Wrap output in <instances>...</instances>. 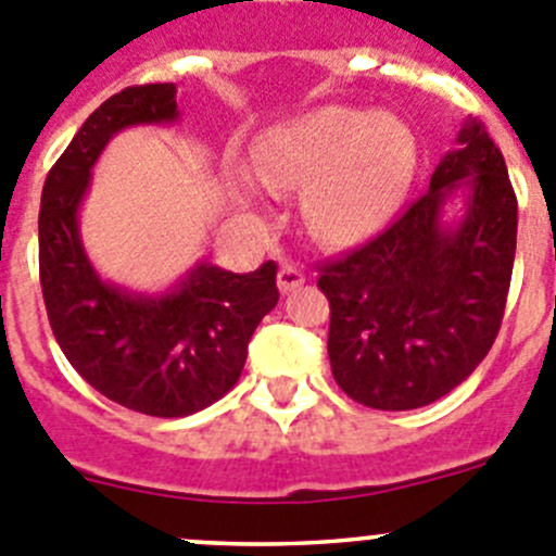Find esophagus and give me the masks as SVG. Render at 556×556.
<instances>
[{"instance_id":"obj_1","label":"esophagus","mask_w":556,"mask_h":556,"mask_svg":"<svg viewBox=\"0 0 556 556\" xmlns=\"http://www.w3.org/2000/svg\"><path fill=\"white\" fill-rule=\"evenodd\" d=\"M305 283V275L300 273L298 267H292V264H283L281 269H278V289H281V294H292L294 289H300Z\"/></svg>"}]
</instances>
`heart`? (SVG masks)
<instances>
[{
  "instance_id": "b5f03b06",
  "label": "heart",
  "mask_w": 556,
  "mask_h": 556,
  "mask_svg": "<svg viewBox=\"0 0 556 556\" xmlns=\"http://www.w3.org/2000/svg\"><path fill=\"white\" fill-rule=\"evenodd\" d=\"M415 139L384 111L321 105L264 139L253 177L269 190L303 188V220L327 245H354L382 229L404 195ZM240 199L253 204L248 185Z\"/></svg>"
}]
</instances>
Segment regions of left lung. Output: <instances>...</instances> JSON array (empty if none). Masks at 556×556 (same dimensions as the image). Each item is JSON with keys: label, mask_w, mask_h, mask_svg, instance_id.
<instances>
[{"label": "left lung", "mask_w": 556, "mask_h": 556, "mask_svg": "<svg viewBox=\"0 0 556 556\" xmlns=\"http://www.w3.org/2000/svg\"><path fill=\"white\" fill-rule=\"evenodd\" d=\"M426 193L368 245L321 267L338 388L371 409L442 399L489 354L510 289L519 207L505 157L469 116ZM465 199L451 222L446 204Z\"/></svg>", "instance_id": "1"}]
</instances>
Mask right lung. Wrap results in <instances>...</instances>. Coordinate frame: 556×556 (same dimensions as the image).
Returning <instances> with one entry per match:
<instances>
[{
	"label": "right lung",
	"instance_id": "obj_1",
	"mask_svg": "<svg viewBox=\"0 0 556 556\" xmlns=\"http://www.w3.org/2000/svg\"><path fill=\"white\" fill-rule=\"evenodd\" d=\"M177 119L174 84L111 94L46 177L37 220L40 287L56 343L98 393L152 417L193 415L224 399L240 379L253 330L278 303L273 262L237 275L202 258L157 294L116 287L89 262L78 213L100 152L119 130Z\"/></svg>",
	"mask_w": 556,
	"mask_h": 556
}]
</instances>
